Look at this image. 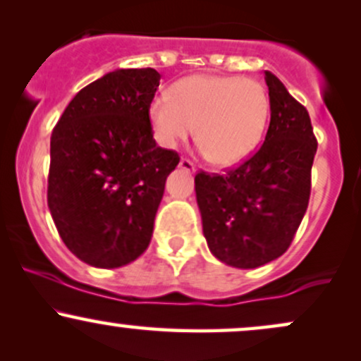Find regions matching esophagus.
Segmentation results:
<instances>
[{
  "mask_svg": "<svg viewBox=\"0 0 361 361\" xmlns=\"http://www.w3.org/2000/svg\"><path fill=\"white\" fill-rule=\"evenodd\" d=\"M180 168L181 169H185V171H190V173H195V164L190 161V159H186V158H181V161H180Z\"/></svg>",
  "mask_w": 361,
  "mask_h": 361,
  "instance_id": "esophagus-1",
  "label": "esophagus"
}]
</instances>
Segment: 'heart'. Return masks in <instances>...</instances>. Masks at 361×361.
Returning <instances> with one entry per match:
<instances>
[{
	"label": "heart",
	"mask_w": 361,
	"mask_h": 361,
	"mask_svg": "<svg viewBox=\"0 0 361 361\" xmlns=\"http://www.w3.org/2000/svg\"><path fill=\"white\" fill-rule=\"evenodd\" d=\"M271 101L260 82L230 75H192L178 80L171 94L149 104L154 137L175 147L193 136L216 166H233L257 149L266 131Z\"/></svg>",
	"instance_id": "obj_1"
}]
</instances>
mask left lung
Wrapping results in <instances>:
<instances>
[{
    "mask_svg": "<svg viewBox=\"0 0 361 361\" xmlns=\"http://www.w3.org/2000/svg\"><path fill=\"white\" fill-rule=\"evenodd\" d=\"M271 123L262 146L224 175L195 176L208 249L224 264L254 269L289 249L311 195L316 141L306 107L266 72Z\"/></svg>",
    "mask_w": 361,
    "mask_h": 361,
    "instance_id": "obj_1",
    "label": "left lung"
}]
</instances>
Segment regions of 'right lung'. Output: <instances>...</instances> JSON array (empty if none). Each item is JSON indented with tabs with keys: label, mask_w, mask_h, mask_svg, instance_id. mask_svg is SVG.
I'll use <instances>...</instances> for the list:
<instances>
[{
	"label": "right lung",
	"mask_w": 361,
	"mask_h": 361,
	"mask_svg": "<svg viewBox=\"0 0 361 361\" xmlns=\"http://www.w3.org/2000/svg\"><path fill=\"white\" fill-rule=\"evenodd\" d=\"M154 68H119L77 92L50 139L49 208L63 244L85 264L136 260L153 235L164 181L180 163L156 146Z\"/></svg>",
	"instance_id": "add662e5"
}]
</instances>
